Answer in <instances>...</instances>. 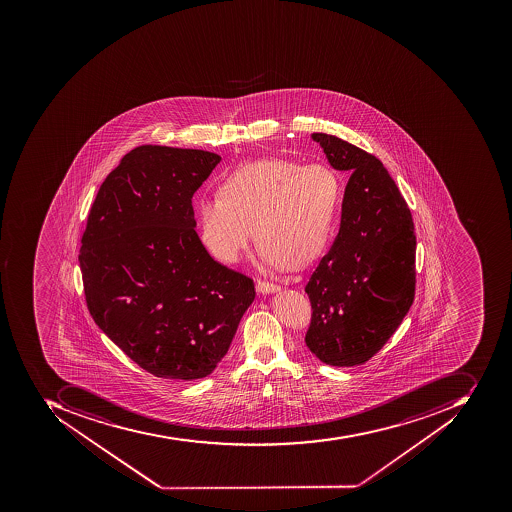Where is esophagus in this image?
Here are the masks:
<instances>
[{"label":"esophagus","instance_id":"obj_1","mask_svg":"<svg viewBox=\"0 0 512 512\" xmlns=\"http://www.w3.org/2000/svg\"><path fill=\"white\" fill-rule=\"evenodd\" d=\"M279 288L277 283L266 282V280H258L257 282L258 293H274V291H279Z\"/></svg>","mask_w":512,"mask_h":512}]
</instances>
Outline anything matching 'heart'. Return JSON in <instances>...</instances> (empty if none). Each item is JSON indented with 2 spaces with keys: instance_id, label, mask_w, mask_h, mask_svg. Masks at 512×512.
I'll return each mask as SVG.
<instances>
[{
  "instance_id": "obj_1",
  "label": "heart",
  "mask_w": 512,
  "mask_h": 512,
  "mask_svg": "<svg viewBox=\"0 0 512 512\" xmlns=\"http://www.w3.org/2000/svg\"><path fill=\"white\" fill-rule=\"evenodd\" d=\"M218 193L197 202L200 240L210 254L240 263L257 230L261 258L277 271L304 268L323 255L343 202L335 169L290 158L241 164Z\"/></svg>"
}]
</instances>
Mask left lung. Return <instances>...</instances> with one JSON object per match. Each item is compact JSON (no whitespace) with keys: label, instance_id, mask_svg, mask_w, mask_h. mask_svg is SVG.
Wrapping results in <instances>:
<instances>
[{"label":"left lung","instance_id":"obj_1","mask_svg":"<svg viewBox=\"0 0 512 512\" xmlns=\"http://www.w3.org/2000/svg\"><path fill=\"white\" fill-rule=\"evenodd\" d=\"M330 166L351 174L337 240L305 285L312 321L305 343L321 362L354 367L395 334L415 296L414 221L376 156L313 133Z\"/></svg>","mask_w":512,"mask_h":512}]
</instances>
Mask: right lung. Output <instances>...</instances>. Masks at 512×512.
<instances>
[{
	"label": "right lung",
	"instance_id": "right-lung-1",
	"mask_svg": "<svg viewBox=\"0 0 512 512\" xmlns=\"http://www.w3.org/2000/svg\"><path fill=\"white\" fill-rule=\"evenodd\" d=\"M221 156L141 145L98 189L81 238L87 309L142 370L193 381L229 351L254 280L213 260L193 196Z\"/></svg>",
	"mask_w": 512,
	"mask_h": 512
}]
</instances>
